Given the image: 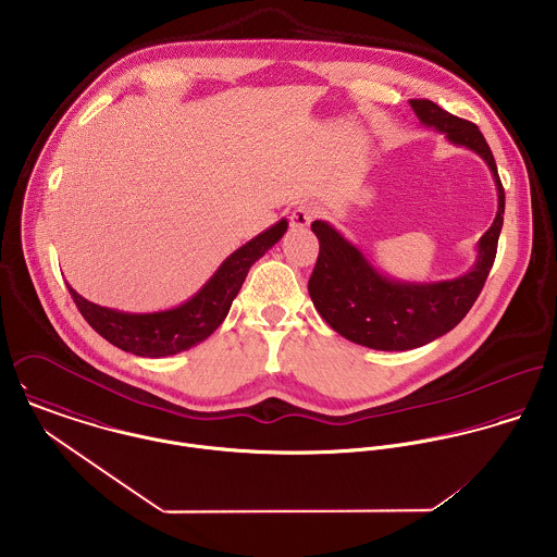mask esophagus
<instances>
[{
  "mask_svg": "<svg viewBox=\"0 0 557 557\" xmlns=\"http://www.w3.org/2000/svg\"><path fill=\"white\" fill-rule=\"evenodd\" d=\"M318 216V208L313 206V203H298L296 208H294V212H292V225L294 227H300V230H305V227H309L311 223H313V219Z\"/></svg>",
  "mask_w": 557,
  "mask_h": 557,
  "instance_id": "esophagus-1",
  "label": "esophagus"
}]
</instances>
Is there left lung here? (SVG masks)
<instances>
[{"label":"left lung","instance_id":"8db88e82","mask_svg":"<svg viewBox=\"0 0 557 557\" xmlns=\"http://www.w3.org/2000/svg\"><path fill=\"white\" fill-rule=\"evenodd\" d=\"M422 126L468 148L488 166L497 190L493 225L478 239L474 265L457 278L411 283L377 270L367 255L325 221L311 225L319 239V257L309 281V294L323 321L351 343L407 351L450 332L474 307L495 259L504 225V188L493 154L476 124L455 117L433 100H409Z\"/></svg>","mask_w":557,"mask_h":557}]
</instances>
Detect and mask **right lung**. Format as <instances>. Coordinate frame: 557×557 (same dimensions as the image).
Instances as JSON below:
<instances>
[{"label":"right lung","instance_id":"right-lung-1","mask_svg":"<svg viewBox=\"0 0 557 557\" xmlns=\"http://www.w3.org/2000/svg\"><path fill=\"white\" fill-rule=\"evenodd\" d=\"M287 225V219H281L248 239L216 268L195 296L173 309L128 313L94 305L71 285L69 292L81 315L111 345L141 358H166L199 345L225 321L250 265L285 236Z\"/></svg>","mask_w":557,"mask_h":557}]
</instances>
